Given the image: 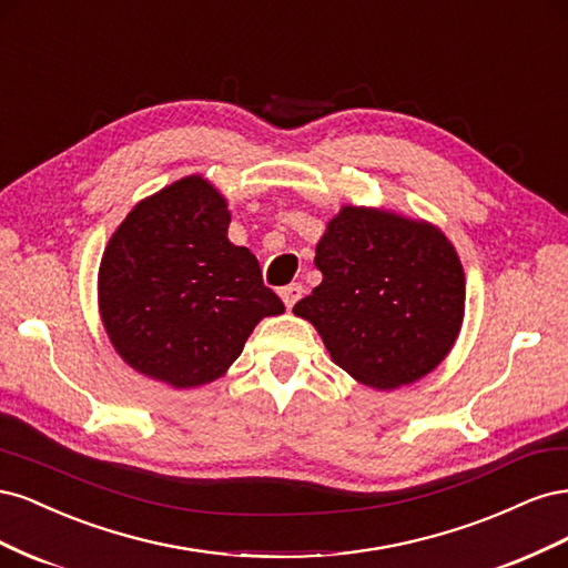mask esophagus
<instances>
[{
    "label": "esophagus",
    "instance_id": "obj_1",
    "mask_svg": "<svg viewBox=\"0 0 568 568\" xmlns=\"http://www.w3.org/2000/svg\"><path fill=\"white\" fill-rule=\"evenodd\" d=\"M280 296H282V301H284V305L288 307H294L298 301H301V296H303V286L301 284H288V286H284L282 291H280Z\"/></svg>",
    "mask_w": 568,
    "mask_h": 568
}]
</instances>
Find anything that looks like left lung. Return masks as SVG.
<instances>
[{
    "instance_id": "1",
    "label": "left lung",
    "mask_w": 568,
    "mask_h": 568,
    "mask_svg": "<svg viewBox=\"0 0 568 568\" xmlns=\"http://www.w3.org/2000/svg\"><path fill=\"white\" fill-rule=\"evenodd\" d=\"M322 284L294 305L334 363L390 390L422 379L455 346L464 270L436 225L343 205L315 248Z\"/></svg>"
}]
</instances>
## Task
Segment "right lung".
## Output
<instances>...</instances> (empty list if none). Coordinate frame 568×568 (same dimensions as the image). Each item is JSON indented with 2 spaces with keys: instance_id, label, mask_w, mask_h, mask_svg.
Returning <instances> with one entry per match:
<instances>
[{
  "instance_id": "obj_1",
  "label": "right lung",
  "mask_w": 568,
  "mask_h": 568,
  "mask_svg": "<svg viewBox=\"0 0 568 568\" xmlns=\"http://www.w3.org/2000/svg\"><path fill=\"white\" fill-rule=\"evenodd\" d=\"M227 201L189 175L134 205L101 257L99 313L118 355L173 388L215 382L255 324L282 315L255 255L227 239Z\"/></svg>"
}]
</instances>
